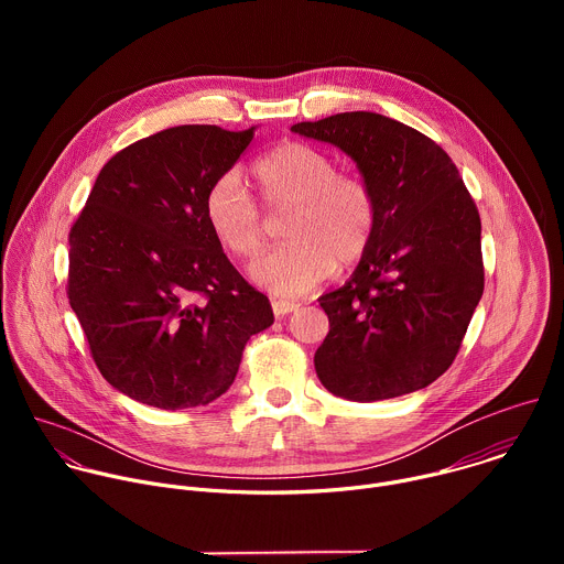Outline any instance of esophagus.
Wrapping results in <instances>:
<instances>
[{
    "mask_svg": "<svg viewBox=\"0 0 564 564\" xmlns=\"http://www.w3.org/2000/svg\"><path fill=\"white\" fill-rule=\"evenodd\" d=\"M272 310H274L276 316H285V314H290V312H296V310H299V303H294V301H283V299H274V301H272Z\"/></svg>",
    "mask_w": 564,
    "mask_h": 564,
    "instance_id": "34e87169",
    "label": "esophagus"
}]
</instances>
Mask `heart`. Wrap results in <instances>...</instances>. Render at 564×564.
<instances>
[{
  "label": "heart",
  "mask_w": 564,
  "mask_h": 564,
  "mask_svg": "<svg viewBox=\"0 0 564 564\" xmlns=\"http://www.w3.org/2000/svg\"><path fill=\"white\" fill-rule=\"evenodd\" d=\"M254 181L272 216H283L288 243L252 265V279L279 296H301L328 279L337 263H359L379 225L372 183L339 172L318 147L285 142L254 165ZM205 218L218 243L238 259H254L268 238V216L236 172L218 176L205 196Z\"/></svg>",
  "instance_id": "heart-1"
}]
</instances>
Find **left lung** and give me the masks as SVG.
<instances>
[{"instance_id":"8db88e82","label":"left lung","mask_w":564,"mask_h":564,"mask_svg":"<svg viewBox=\"0 0 564 564\" xmlns=\"http://www.w3.org/2000/svg\"><path fill=\"white\" fill-rule=\"evenodd\" d=\"M292 131L346 151L379 198L370 250L318 299L330 321L314 352L321 383L350 401L426 388L451 368L485 292L481 223L455 163L429 135L370 111Z\"/></svg>"}]
</instances>
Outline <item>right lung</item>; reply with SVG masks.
Listing matches in <instances>:
<instances>
[{"mask_svg":"<svg viewBox=\"0 0 564 564\" xmlns=\"http://www.w3.org/2000/svg\"><path fill=\"white\" fill-rule=\"evenodd\" d=\"M254 138L216 124L158 131L118 151L68 234V303L102 377L147 406H205L231 383L265 294L225 257L209 185Z\"/></svg>","mask_w":564,"mask_h":564,"instance_id":"1","label":"right lung"}]
</instances>
